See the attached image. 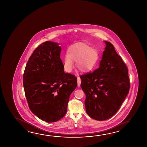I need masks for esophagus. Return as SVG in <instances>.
Here are the masks:
<instances>
[{
    "label": "esophagus",
    "mask_w": 147,
    "mask_h": 147,
    "mask_svg": "<svg viewBox=\"0 0 147 147\" xmlns=\"http://www.w3.org/2000/svg\"><path fill=\"white\" fill-rule=\"evenodd\" d=\"M77 82H78V87H79L80 86V84H81V80H80V78L79 77H77Z\"/></svg>",
    "instance_id": "1"
}]
</instances>
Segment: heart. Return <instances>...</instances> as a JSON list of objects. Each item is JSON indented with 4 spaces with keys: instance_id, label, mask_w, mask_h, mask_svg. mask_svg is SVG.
<instances>
[{
    "instance_id": "1",
    "label": "heart",
    "mask_w": 147,
    "mask_h": 147,
    "mask_svg": "<svg viewBox=\"0 0 147 147\" xmlns=\"http://www.w3.org/2000/svg\"><path fill=\"white\" fill-rule=\"evenodd\" d=\"M99 58L97 50L84 42H77L68 48L64 58V67L67 72H71L74 67V61L78 70L87 73L96 67Z\"/></svg>"
}]
</instances>
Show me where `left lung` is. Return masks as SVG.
Instances as JSON below:
<instances>
[{
    "instance_id": "1",
    "label": "left lung",
    "mask_w": 147,
    "mask_h": 147,
    "mask_svg": "<svg viewBox=\"0 0 147 147\" xmlns=\"http://www.w3.org/2000/svg\"><path fill=\"white\" fill-rule=\"evenodd\" d=\"M104 42L106 47L99 68L80 76L86 97V113L99 121L109 119L117 113L130 89L127 66L113 45Z\"/></svg>"
}]
</instances>
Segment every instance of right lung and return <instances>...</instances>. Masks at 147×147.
I'll list each match as a JSON object with an SVG mask.
<instances>
[{
	"label": "right lung",
	"mask_w": 147,
	"mask_h": 147,
	"mask_svg": "<svg viewBox=\"0 0 147 147\" xmlns=\"http://www.w3.org/2000/svg\"><path fill=\"white\" fill-rule=\"evenodd\" d=\"M59 44L46 41L28 60L23 84L29 108L39 119L56 122L67 113L69 97L77 86L74 75L66 74Z\"/></svg>",
	"instance_id": "obj_1"
}]
</instances>
